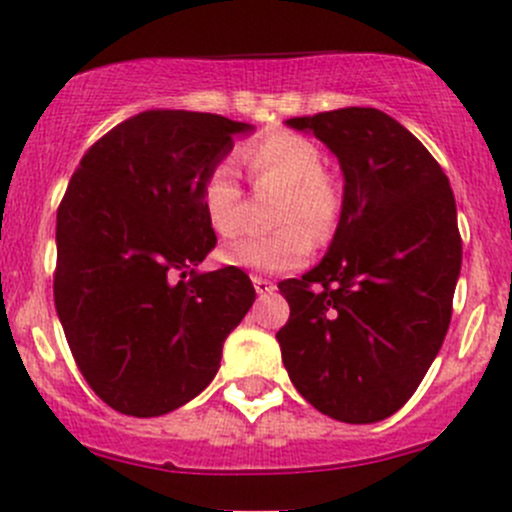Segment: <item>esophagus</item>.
<instances>
[{
	"instance_id": "34e87169",
	"label": "esophagus",
	"mask_w": 512,
	"mask_h": 512,
	"mask_svg": "<svg viewBox=\"0 0 512 512\" xmlns=\"http://www.w3.org/2000/svg\"><path fill=\"white\" fill-rule=\"evenodd\" d=\"M254 288H256V293L258 296H266V293H271L273 288V283L268 281V278H263V276H254Z\"/></svg>"
}]
</instances>
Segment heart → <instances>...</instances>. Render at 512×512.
<instances>
[{
  "label": "heart",
  "instance_id": "b5f03b06",
  "mask_svg": "<svg viewBox=\"0 0 512 512\" xmlns=\"http://www.w3.org/2000/svg\"><path fill=\"white\" fill-rule=\"evenodd\" d=\"M241 161L254 184L281 189L273 224L281 226L268 236H236L221 246L226 266L256 273H281L301 266L313 242L323 244L341 219L343 196L333 176L323 171V151L308 136L273 131L241 149ZM201 206L206 221L219 236L239 229L241 186L231 161L211 166L201 184Z\"/></svg>",
  "mask_w": 512,
  "mask_h": 512
}]
</instances>
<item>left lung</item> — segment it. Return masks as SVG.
Returning <instances> with one entry per match:
<instances>
[{
  "mask_svg": "<svg viewBox=\"0 0 512 512\" xmlns=\"http://www.w3.org/2000/svg\"><path fill=\"white\" fill-rule=\"evenodd\" d=\"M343 171L328 254L278 283L291 306L276 333L296 391L323 416L376 423L421 386L453 313L463 241L448 176L393 116L371 106L288 119Z\"/></svg>",
  "mask_w": 512,
  "mask_h": 512,
  "instance_id": "left-lung-1",
  "label": "left lung"
}]
</instances>
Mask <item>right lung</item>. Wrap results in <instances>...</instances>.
Returning <instances> with one entry per match:
<instances>
[{"mask_svg":"<svg viewBox=\"0 0 512 512\" xmlns=\"http://www.w3.org/2000/svg\"><path fill=\"white\" fill-rule=\"evenodd\" d=\"M251 129L219 114L141 111L106 131L69 181L54 306L84 381L124 416H164L199 396L254 306L241 268L194 271L216 246L201 184Z\"/></svg>","mask_w":512,"mask_h":512,"instance_id":"obj_1","label":"right lung"}]
</instances>
